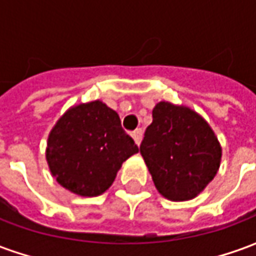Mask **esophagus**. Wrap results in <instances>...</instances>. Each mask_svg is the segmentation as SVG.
Masks as SVG:
<instances>
[{"instance_id": "esophagus-1", "label": "esophagus", "mask_w": 256, "mask_h": 256, "mask_svg": "<svg viewBox=\"0 0 256 256\" xmlns=\"http://www.w3.org/2000/svg\"><path fill=\"white\" fill-rule=\"evenodd\" d=\"M131 135H132L135 144H136V145H140L141 141H142V130H135Z\"/></svg>"}]
</instances>
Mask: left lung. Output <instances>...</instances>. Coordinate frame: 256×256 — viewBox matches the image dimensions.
<instances>
[{
    "instance_id": "obj_1",
    "label": "left lung",
    "mask_w": 256,
    "mask_h": 256,
    "mask_svg": "<svg viewBox=\"0 0 256 256\" xmlns=\"http://www.w3.org/2000/svg\"><path fill=\"white\" fill-rule=\"evenodd\" d=\"M140 151L158 192L171 201L195 198L221 164L218 138L201 115L186 106L158 102Z\"/></svg>"
}]
</instances>
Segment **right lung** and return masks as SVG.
Here are the masks:
<instances>
[{"label":"right lung","instance_id":"1","mask_svg":"<svg viewBox=\"0 0 256 256\" xmlns=\"http://www.w3.org/2000/svg\"><path fill=\"white\" fill-rule=\"evenodd\" d=\"M140 148L101 101L80 104L58 120L48 136L46 162L65 190L81 196L105 192L124 161Z\"/></svg>","mask_w":256,"mask_h":256}]
</instances>
